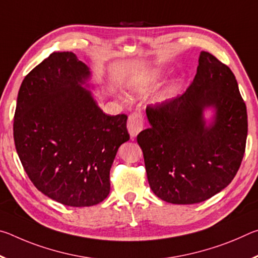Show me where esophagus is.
I'll list each match as a JSON object with an SVG mask.
<instances>
[{
    "label": "esophagus",
    "mask_w": 258,
    "mask_h": 258,
    "mask_svg": "<svg viewBox=\"0 0 258 258\" xmlns=\"http://www.w3.org/2000/svg\"><path fill=\"white\" fill-rule=\"evenodd\" d=\"M143 128V116L141 112H133L128 116L127 130L131 138H135Z\"/></svg>",
    "instance_id": "1"
}]
</instances>
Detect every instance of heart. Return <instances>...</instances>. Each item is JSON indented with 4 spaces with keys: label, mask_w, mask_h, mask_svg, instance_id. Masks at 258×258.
Instances as JSON below:
<instances>
[{
    "label": "heart",
    "mask_w": 258,
    "mask_h": 258,
    "mask_svg": "<svg viewBox=\"0 0 258 258\" xmlns=\"http://www.w3.org/2000/svg\"><path fill=\"white\" fill-rule=\"evenodd\" d=\"M159 78V74L158 73H151L149 75H147L146 77H143V80L141 82L138 83L137 87L138 89H142V87H145L147 85H149L150 83H154Z\"/></svg>",
    "instance_id": "1"
}]
</instances>
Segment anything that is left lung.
Segmentation results:
<instances>
[{
	"label": "left lung",
	"instance_id": "left-lung-1",
	"mask_svg": "<svg viewBox=\"0 0 258 258\" xmlns=\"http://www.w3.org/2000/svg\"><path fill=\"white\" fill-rule=\"evenodd\" d=\"M216 108L207 128L206 106ZM151 126L137 137L148 182L164 202L190 205L212 198L237 174L246 150L247 109L231 69L209 52L200 53L185 92L146 109Z\"/></svg>",
	"mask_w": 258,
	"mask_h": 258
}]
</instances>
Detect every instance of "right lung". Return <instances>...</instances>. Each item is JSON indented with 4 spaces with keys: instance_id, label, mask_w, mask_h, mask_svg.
I'll return each mask as SVG.
<instances>
[{
    "instance_id": "right-lung-1",
    "label": "right lung",
    "mask_w": 258,
    "mask_h": 258,
    "mask_svg": "<svg viewBox=\"0 0 258 258\" xmlns=\"http://www.w3.org/2000/svg\"><path fill=\"white\" fill-rule=\"evenodd\" d=\"M89 75L75 53L53 52L24 78L14 120L15 146L29 180L73 207L107 198L113 159L130 140L127 116L106 115L81 87Z\"/></svg>"
}]
</instances>
